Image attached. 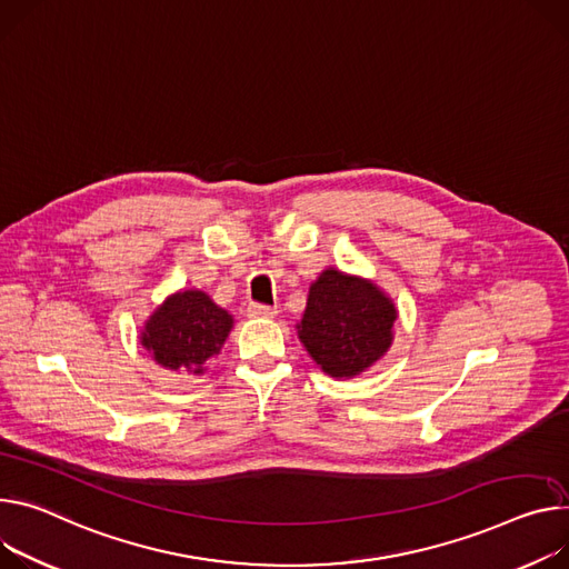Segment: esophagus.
<instances>
[{"label":"esophagus","mask_w":569,"mask_h":569,"mask_svg":"<svg viewBox=\"0 0 569 569\" xmlns=\"http://www.w3.org/2000/svg\"><path fill=\"white\" fill-rule=\"evenodd\" d=\"M247 316L249 318H274L277 316V308L268 306V303H249Z\"/></svg>","instance_id":"34e87169"}]
</instances>
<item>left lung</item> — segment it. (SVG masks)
Segmentation results:
<instances>
[{
    "label": "left lung",
    "instance_id": "8db88e82",
    "mask_svg": "<svg viewBox=\"0 0 569 569\" xmlns=\"http://www.w3.org/2000/svg\"><path fill=\"white\" fill-rule=\"evenodd\" d=\"M397 311L370 281L327 270L311 286L299 340L331 377H356L388 351Z\"/></svg>",
    "mask_w": 569,
    "mask_h": 569
}]
</instances>
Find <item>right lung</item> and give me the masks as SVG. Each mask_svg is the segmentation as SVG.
<instances>
[{"instance_id": "add662e5", "label": "right lung", "mask_w": 569, "mask_h": 569, "mask_svg": "<svg viewBox=\"0 0 569 569\" xmlns=\"http://www.w3.org/2000/svg\"><path fill=\"white\" fill-rule=\"evenodd\" d=\"M231 327V316L209 295L186 290L172 295L149 318L140 342L163 368L201 375L206 360L220 351Z\"/></svg>"}]
</instances>
